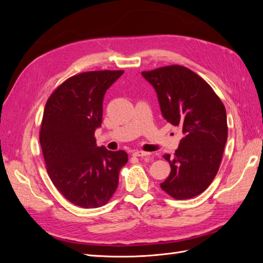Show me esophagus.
I'll return each mask as SVG.
<instances>
[{
    "mask_svg": "<svg viewBox=\"0 0 263 263\" xmlns=\"http://www.w3.org/2000/svg\"><path fill=\"white\" fill-rule=\"evenodd\" d=\"M135 157H149L150 154L149 153H146V151H141V150H137L135 151V153L133 154Z\"/></svg>",
    "mask_w": 263,
    "mask_h": 263,
    "instance_id": "1",
    "label": "esophagus"
}]
</instances>
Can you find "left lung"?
Returning a JSON list of instances; mask_svg holds the SVG:
<instances>
[{
	"instance_id": "8db88e82",
	"label": "left lung",
	"mask_w": 263,
	"mask_h": 263,
	"mask_svg": "<svg viewBox=\"0 0 263 263\" xmlns=\"http://www.w3.org/2000/svg\"><path fill=\"white\" fill-rule=\"evenodd\" d=\"M141 76L154 86L163 118L183 133L174 156L163 155L171 172L161 189L177 200L203 193L217 174L227 141L224 104L200 76L185 67H162Z\"/></svg>"
}]
</instances>
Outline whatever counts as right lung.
<instances>
[{
	"label": "right lung",
	"instance_id": "1",
	"mask_svg": "<svg viewBox=\"0 0 263 263\" xmlns=\"http://www.w3.org/2000/svg\"><path fill=\"white\" fill-rule=\"evenodd\" d=\"M124 71H91L69 78L46 103L39 140L53 185L83 209L105 205L115 193L124 150L98 147L105 92Z\"/></svg>",
	"mask_w": 263,
	"mask_h": 263
}]
</instances>
